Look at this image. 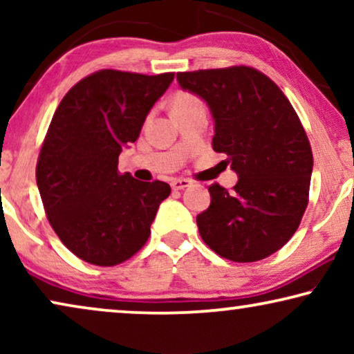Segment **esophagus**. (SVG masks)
<instances>
[{
  "label": "esophagus",
  "mask_w": 354,
  "mask_h": 354,
  "mask_svg": "<svg viewBox=\"0 0 354 354\" xmlns=\"http://www.w3.org/2000/svg\"><path fill=\"white\" fill-rule=\"evenodd\" d=\"M190 185H192V182L188 180V178H174V180L171 182L172 190H185V188H188Z\"/></svg>",
  "instance_id": "esophagus-1"
}]
</instances>
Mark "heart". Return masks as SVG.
Masks as SVG:
<instances>
[{"label":"heart","instance_id":"obj_1","mask_svg":"<svg viewBox=\"0 0 354 354\" xmlns=\"http://www.w3.org/2000/svg\"><path fill=\"white\" fill-rule=\"evenodd\" d=\"M195 103H200L195 96H192L188 93H178L176 98H174L172 106H188V104H195Z\"/></svg>","mask_w":354,"mask_h":354}]
</instances>
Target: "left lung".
Segmentation results:
<instances>
[{
	"label": "left lung",
	"instance_id": "obj_1",
	"mask_svg": "<svg viewBox=\"0 0 354 354\" xmlns=\"http://www.w3.org/2000/svg\"><path fill=\"white\" fill-rule=\"evenodd\" d=\"M177 82L207 104L212 148L239 176L232 192L209 187L211 205L196 216L201 239L235 263L268 258L292 239L308 206L313 153L293 106L253 67L178 72Z\"/></svg>",
	"mask_w": 354,
	"mask_h": 354
}]
</instances>
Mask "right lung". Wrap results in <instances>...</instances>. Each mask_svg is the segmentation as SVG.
Returning a JSON list of instances; mask_svg holds the SVG:
<instances>
[{"label": "right lung", "mask_w": 354, "mask_h": 354, "mask_svg": "<svg viewBox=\"0 0 354 354\" xmlns=\"http://www.w3.org/2000/svg\"><path fill=\"white\" fill-rule=\"evenodd\" d=\"M174 74L104 69L72 86L57 106L37 162L48 221L77 258L124 263L147 243L166 182L118 171L119 154L138 138Z\"/></svg>", "instance_id": "obj_1"}]
</instances>
